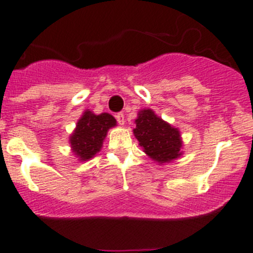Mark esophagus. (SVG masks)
Wrapping results in <instances>:
<instances>
[{
    "instance_id": "1",
    "label": "esophagus",
    "mask_w": 253,
    "mask_h": 253,
    "mask_svg": "<svg viewBox=\"0 0 253 253\" xmlns=\"http://www.w3.org/2000/svg\"><path fill=\"white\" fill-rule=\"evenodd\" d=\"M116 120H118L119 125H125V115L122 113H119L118 115H116Z\"/></svg>"
}]
</instances>
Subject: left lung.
Here are the masks:
<instances>
[{
  "mask_svg": "<svg viewBox=\"0 0 253 253\" xmlns=\"http://www.w3.org/2000/svg\"><path fill=\"white\" fill-rule=\"evenodd\" d=\"M134 124V137L143 151L156 164H169L183 155L180 131L156 115L153 109L138 111Z\"/></svg>",
  "mask_w": 253,
  "mask_h": 253,
  "instance_id": "left-lung-1",
  "label": "left lung"
}]
</instances>
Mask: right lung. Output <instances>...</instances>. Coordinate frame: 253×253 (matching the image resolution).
<instances>
[{"label": "right lung", "instance_id": "obj_1", "mask_svg": "<svg viewBox=\"0 0 253 253\" xmlns=\"http://www.w3.org/2000/svg\"><path fill=\"white\" fill-rule=\"evenodd\" d=\"M118 125L108 113L95 115L87 109L78 120L75 129L69 138L71 151L79 161H88L99 153L108 131Z\"/></svg>", "mask_w": 253, "mask_h": 253}]
</instances>
